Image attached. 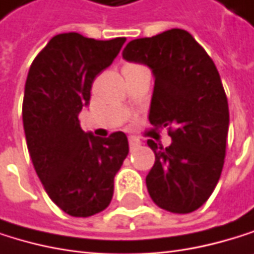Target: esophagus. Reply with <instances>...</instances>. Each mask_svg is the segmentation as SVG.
Here are the masks:
<instances>
[{
  "label": "esophagus",
  "instance_id": "34e87169",
  "mask_svg": "<svg viewBox=\"0 0 254 254\" xmlns=\"http://www.w3.org/2000/svg\"><path fill=\"white\" fill-rule=\"evenodd\" d=\"M141 143H140V140L137 138V137H129V147L131 149H135V147H138Z\"/></svg>",
  "mask_w": 254,
  "mask_h": 254
}]
</instances>
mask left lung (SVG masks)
Instances as JSON below:
<instances>
[{
    "mask_svg": "<svg viewBox=\"0 0 254 254\" xmlns=\"http://www.w3.org/2000/svg\"><path fill=\"white\" fill-rule=\"evenodd\" d=\"M123 59L147 64L155 75L149 120L167 128L172 144L147 140L155 164L146 176L156 206L190 214L212 194L226 156L229 105L220 73L185 30L131 40Z\"/></svg>",
    "mask_w": 254,
    "mask_h": 254,
    "instance_id": "left-lung-1",
    "label": "left lung"
}]
</instances>
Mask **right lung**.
Wrapping results in <instances>:
<instances>
[{
	"label": "right lung",
	"mask_w": 254,
	"mask_h": 254,
	"mask_svg": "<svg viewBox=\"0 0 254 254\" xmlns=\"http://www.w3.org/2000/svg\"><path fill=\"white\" fill-rule=\"evenodd\" d=\"M125 37L54 36L31 63L22 104L27 147L49 198L72 217L104 211L114 176L129 152L123 132L99 138L81 129L78 114L95 78L117 57Z\"/></svg>",
	"instance_id": "1"
}]
</instances>
